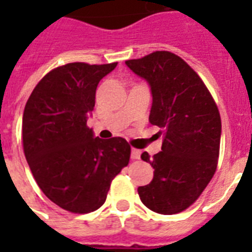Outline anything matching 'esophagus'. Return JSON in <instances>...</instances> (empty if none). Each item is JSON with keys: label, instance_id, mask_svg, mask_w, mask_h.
I'll use <instances>...</instances> for the list:
<instances>
[{"label": "esophagus", "instance_id": "obj_1", "mask_svg": "<svg viewBox=\"0 0 252 252\" xmlns=\"http://www.w3.org/2000/svg\"><path fill=\"white\" fill-rule=\"evenodd\" d=\"M130 157H132V159H140V157H141V150L132 149V152H130Z\"/></svg>", "mask_w": 252, "mask_h": 252}]
</instances>
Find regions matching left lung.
<instances>
[{
	"instance_id": "obj_1",
	"label": "left lung",
	"mask_w": 252,
	"mask_h": 252,
	"mask_svg": "<svg viewBox=\"0 0 252 252\" xmlns=\"http://www.w3.org/2000/svg\"><path fill=\"white\" fill-rule=\"evenodd\" d=\"M126 65L149 85V122L165 132L159 153L153 158L141 154L154 176L138 187V195L150 211L175 215L195 203L215 175L221 141L219 108L197 73L174 53L157 51Z\"/></svg>"
}]
</instances>
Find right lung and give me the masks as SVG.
<instances>
[{"mask_svg":"<svg viewBox=\"0 0 252 252\" xmlns=\"http://www.w3.org/2000/svg\"><path fill=\"white\" fill-rule=\"evenodd\" d=\"M118 63H70L45 74L26 103L23 150L37 186L73 213H90L106 201L111 182L129 162L122 137H95L86 126L99 81Z\"/></svg>","mask_w":252,"mask_h":252,"instance_id":"right-lung-1","label":"right lung"}]
</instances>
